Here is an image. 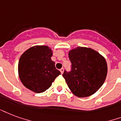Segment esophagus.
<instances>
[{
    "label": "esophagus",
    "mask_w": 121,
    "mask_h": 121,
    "mask_svg": "<svg viewBox=\"0 0 121 121\" xmlns=\"http://www.w3.org/2000/svg\"><path fill=\"white\" fill-rule=\"evenodd\" d=\"M60 71L61 74L63 73H64V68H61V69H60Z\"/></svg>",
    "instance_id": "1"
}]
</instances>
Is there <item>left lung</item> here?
Returning a JSON list of instances; mask_svg holds the SVG:
<instances>
[{"label": "left lung", "instance_id": "obj_1", "mask_svg": "<svg viewBox=\"0 0 121 121\" xmlns=\"http://www.w3.org/2000/svg\"><path fill=\"white\" fill-rule=\"evenodd\" d=\"M70 71L64 70L62 76L69 88L78 97H86L98 91L107 74L106 60L90 48L78 47L69 51Z\"/></svg>", "mask_w": 121, "mask_h": 121}]
</instances>
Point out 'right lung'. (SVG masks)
Segmentation results:
<instances>
[{
    "label": "right lung",
    "instance_id": "obj_1",
    "mask_svg": "<svg viewBox=\"0 0 121 121\" xmlns=\"http://www.w3.org/2000/svg\"><path fill=\"white\" fill-rule=\"evenodd\" d=\"M52 51L47 46H34L21 55L18 64L21 81L27 88L37 93L51 86L60 74L51 60Z\"/></svg>",
    "mask_w": 121,
    "mask_h": 121
}]
</instances>
